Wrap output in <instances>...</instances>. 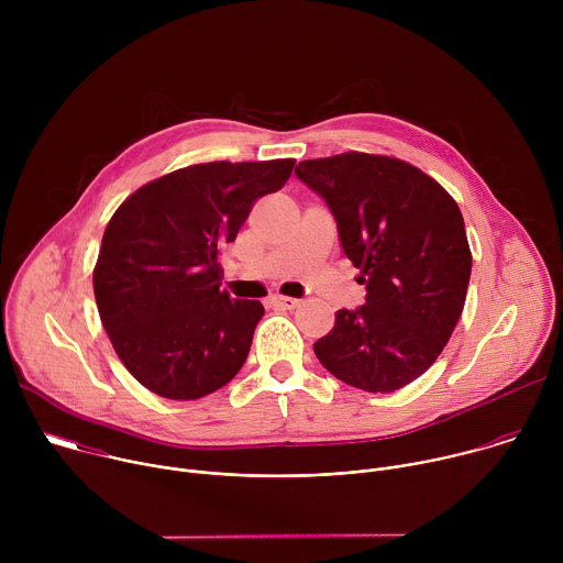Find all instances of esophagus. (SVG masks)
Masks as SVG:
<instances>
[{
	"label": "esophagus",
	"mask_w": 563,
	"mask_h": 563,
	"mask_svg": "<svg viewBox=\"0 0 563 563\" xmlns=\"http://www.w3.org/2000/svg\"><path fill=\"white\" fill-rule=\"evenodd\" d=\"M269 302L276 305V307H283V309H294L298 305V300L291 298V296H272Z\"/></svg>",
	"instance_id": "34e87169"
}]
</instances>
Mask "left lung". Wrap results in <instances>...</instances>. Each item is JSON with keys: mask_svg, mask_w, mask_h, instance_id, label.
Segmentation results:
<instances>
[{"mask_svg": "<svg viewBox=\"0 0 563 563\" xmlns=\"http://www.w3.org/2000/svg\"><path fill=\"white\" fill-rule=\"evenodd\" d=\"M294 174L330 207L367 291L365 305L336 311L313 354L352 387L400 389L437 361L463 311V216L437 180L396 157L354 151L302 159Z\"/></svg>", "mask_w": 563, "mask_h": 563, "instance_id": "1", "label": "left lung"}]
</instances>
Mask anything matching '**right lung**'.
<instances>
[{
	"instance_id": "right-lung-1",
	"label": "right lung",
	"mask_w": 563,
	"mask_h": 563,
	"mask_svg": "<svg viewBox=\"0 0 563 563\" xmlns=\"http://www.w3.org/2000/svg\"><path fill=\"white\" fill-rule=\"evenodd\" d=\"M294 163L194 165L144 185L113 213L93 291L113 350L146 389L194 400L245 365L265 307L220 291L218 252Z\"/></svg>"
}]
</instances>
